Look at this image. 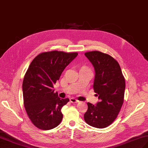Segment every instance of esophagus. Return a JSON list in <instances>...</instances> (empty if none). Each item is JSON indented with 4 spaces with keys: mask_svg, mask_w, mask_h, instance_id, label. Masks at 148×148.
Wrapping results in <instances>:
<instances>
[{
    "mask_svg": "<svg viewBox=\"0 0 148 148\" xmlns=\"http://www.w3.org/2000/svg\"><path fill=\"white\" fill-rule=\"evenodd\" d=\"M70 102L71 103H78L79 101L78 100H77L75 98H73V97H72V98L70 99Z\"/></svg>",
    "mask_w": 148,
    "mask_h": 148,
    "instance_id": "obj_1",
    "label": "esophagus"
}]
</instances>
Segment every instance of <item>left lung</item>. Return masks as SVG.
<instances>
[{"label": "left lung", "mask_w": 148, "mask_h": 148, "mask_svg": "<svg viewBox=\"0 0 148 148\" xmlns=\"http://www.w3.org/2000/svg\"><path fill=\"white\" fill-rule=\"evenodd\" d=\"M84 55L95 69L93 89L99 100L96 106L87 103L84 121L93 127L106 128L117 118L123 103L125 78L118 62L111 56L98 51Z\"/></svg>", "instance_id": "obj_1"}]
</instances>
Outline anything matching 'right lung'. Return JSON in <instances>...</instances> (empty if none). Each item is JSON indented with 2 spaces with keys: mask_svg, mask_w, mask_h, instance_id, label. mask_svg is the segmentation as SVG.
<instances>
[{
  "mask_svg": "<svg viewBox=\"0 0 148 148\" xmlns=\"http://www.w3.org/2000/svg\"><path fill=\"white\" fill-rule=\"evenodd\" d=\"M77 55L76 52H44L28 68L22 85L23 103L31 121L39 129H52L62 121L61 109L69 99L58 97L53 85Z\"/></svg>",
  "mask_w": 148,
  "mask_h": 148,
  "instance_id": "add662e5",
  "label": "right lung"
}]
</instances>
